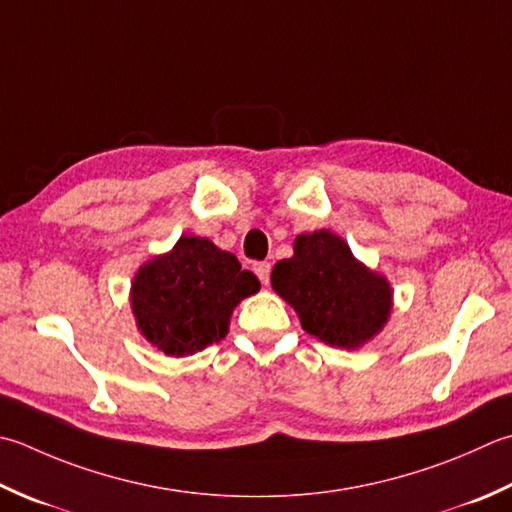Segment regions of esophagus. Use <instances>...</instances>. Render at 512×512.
I'll list each match as a JSON object with an SVG mask.
<instances>
[{
	"label": "esophagus",
	"mask_w": 512,
	"mask_h": 512,
	"mask_svg": "<svg viewBox=\"0 0 512 512\" xmlns=\"http://www.w3.org/2000/svg\"><path fill=\"white\" fill-rule=\"evenodd\" d=\"M255 275L259 277V282L268 284L270 282V264L268 262H257L255 264Z\"/></svg>",
	"instance_id": "34e87169"
}]
</instances>
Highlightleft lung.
I'll return each mask as SVG.
<instances>
[{
	"label": "left lung",
	"mask_w": 512,
	"mask_h": 512,
	"mask_svg": "<svg viewBox=\"0 0 512 512\" xmlns=\"http://www.w3.org/2000/svg\"><path fill=\"white\" fill-rule=\"evenodd\" d=\"M270 284L297 310L306 333L337 348H357L386 324L393 293L330 230L299 235L295 255L273 268Z\"/></svg>",
	"instance_id": "1"
}]
</instances>
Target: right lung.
I'll return each instance as SVG.
<instances>
[{
  "label": "right lung",
  "mask_w": 512,
  "mask_h": 512,
  "mask_svg": "<svg viewBox=\"0 0 512 512\" xmlns=\"http://www.w3.org/2000/svg\"><path fill=\"white\" fill-rule=\"evenodd\" d=\"M257 277L204 237H182L168 255L139 268L133 313L150 344L166 355H193L228 333V319Z\"/></svg>",
  "instance_id": "right-lung-1"
}]
</instances>
